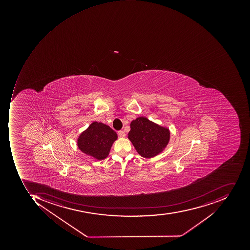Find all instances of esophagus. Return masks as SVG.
Returning <instances> with one entry per match:
<instances>
[{
	"instance_id": "34e87169",
	"label": "esophagus",
	"mask_w": 250,
	"mask_h": 250,
	"mask_svg": "<svg viewBox=\"0 0 250 250\" xmlns=\"http://www.w3.org/2000/svg\"><path fill=\"white\" fill-rule=\"evenodd\" d=\"M118 135L120 137H125V133L123 131H118Z\"/></svg>"
}]
</instances>
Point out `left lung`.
<instances>
[{
	"label": "left lung",
	"instance_id": "left-lung-1",
	"mask_svg": "<svg viewBox=\"0 0 250 250\" xmlns=\"http://www.w3.org/2000/svg\"><path fill=\"white\" fill-rule=\"evenodd\" d=\"M127 137L141 156L149 158L163 151L170 140V131L146 118L139 117L131 122Z\"/></svg>",
	"mask_w": 250,
	"mask_h": 250
}]
</instances>
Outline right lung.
Wrapping results in <instances>:
<instances>
[{
    "instance_id": "add662e5",
    "label": "right lung",
    "mask_w": 250,
    "mask_h": 250,
    "mask_svg": "<svg viewBox=\"0 0 250 250\" xmlns=\"http://www.w3.org/2000/svg\"><path fill=\"white\" fill-rule=\"evenodd\" d=\"M116 139L117 134L111 127L103 123L94 122L80 134L77 144L82 152L102 160L109 155Z\"/></svg>"
}]
</instances>
